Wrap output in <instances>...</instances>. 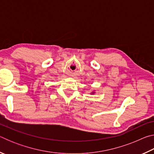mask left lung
Here are the masks:
<instances>
[{
    "label": "left lung",
    "instance_id": "1",
    "mask_svg": "<svg viewBox=\"0 0 154 154\" xmlns=\"http://www.w3.org/2000/svg\"><path fill=\"white\" fill-rule=\"evenodd\" d=\"M94 92H92V94H94Z\"/></svg>",
    "mask_w": 154,
    "mask_h": 154
}]
</instances>
